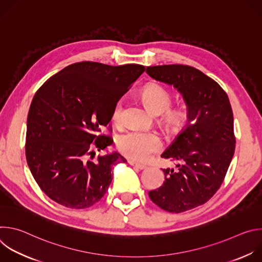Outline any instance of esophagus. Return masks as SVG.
Segmentation results:
<instances>
[{
	"label": "esophagus",
	"instance_id": "1",
	"mask_svg": "<svg viewBox=\"0 0 262 262\" xmlns=\"http://www.w3.org/2000/svg\"><path fill=\"white\" fill-rule=\"evenodd\" d=\"M128 164H129L130 166L136 167V168H137V169H139V170H144V169H146V166H145V165H142V164L136 163V162H134V161H128Z\"/></svg>",
	"mask_w": 262,
	"mask_h": 262
}]
</instances>
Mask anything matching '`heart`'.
<instances>
[{
    "instance_id": "b5f03b06",
    "label": "heart",
    "mask_w": 262,
    "mask_h": 262,
    "mask_svg": "<svg viewBox=\"0 0 262 262\" xmlns=\"http://www.w3.org/2000/svg\"><path fill=\"white\" fill-rule=\"evenodd\" d=\"M142 99L147 107L155 114H161L167 111L171 104L172 98L167 89L158 84H150L143 88L141 92ZM122 103L118 101L113 108L114 121H119L121 117ZM182 118L180 111H169L166 114V120L169 124H176ZM119 151L125 157L136 161H146L152 154L160 151L163 142L159 135L152 132L127 130L121 134L116 141Z\"/></svg>"
}]
</instances>
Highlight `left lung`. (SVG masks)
I'll return each instance as SVG.
<instances>
[{
  "instance_id": "left-lung-1",
  "label": "left lung",
  "mask_w": 262,
  "mask_h": 262,
  "mask_svg": "<svg viewBox=\"0 0 262 262\" xmlns=\"http://www.w3.org/2000/svg\"><path fill=\"white\" fill-rule=\"evenodd\" d=\"M146 72L177 89L186 105L188 124L162 155L178 169H164L163 185L148 193L164 210L183 212L207 202L225 178L235 149L231 104L215 81L192 66H148Z\"/></svg>"
}]
</instances>
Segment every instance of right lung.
Here are the masks:
<instances>
[{
    "label": "right lung",
    "mask_w": 262,
    "mask_h": 262,
    "mask_svg": "<svg viewBox=\"0 0 262 262\" xmlns=\"http://www.w3.org/2000/svg\"><path fill=\"white\" fill-rule=\"evenodd\" d=\"M144 71L139 64L79 62L36 92L27 119L26 157L34 179L52 200L82 209L106 193L113 166L126 160L116 151L93 160L94 149L104 150L113 143L98 133Z\"/></svg>",
    "instance_id": "right-lung-1"
}]
</instances>
